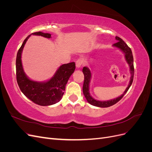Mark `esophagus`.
<instances>
[{
    "label": "esophagus",
    "instance_id": "esophagus-1",
    "mask_svg": "<svg viewBox=\"0 0 152 152\" xmlns=\"http://www.w3.org/2000/svg\"><path fill=\"white\" fill-rule=\"evenodd\" d=\"M82 63H83V62H82V59H78L76 61V63H75L76 67H77V68H79L81 66Z\"/></svg>",
    "mask_w": 152,
    "mask_h": 152
}]
</instances>
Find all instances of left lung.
<instances>
[{"label":"left lung","mask_w":152,"mask_h":152,"mask_svg":"<svg viewBox=\"0 0 152 152\" xmlns=\"http://www.w3.org/2000/svg\"><path fill=\"white\" fill-rule=\"evenodd\" d=\"M115 39L117 40V42L114 44L113 45V46L120 49L124 53V54H125L126 60L127 63H128L129 66V67H130L131 77H130L129 84H128V86L126 89L125 91L124 92V93L121 96H119V97H118L115 99L108 100V101L96 100L92 97L90 94V93H89V84H90V81L91 79V71L86 66H84L83 68V69H82V72H83L84 75V81L83 88H82V90H83L84 95L86 97L87 102L92 105L95 106V107L107 108V107H111V106L117 103L118 102H119V101H120L123 98V96L125 95V94L127 93V91L129 90V87H131V86L132 83L133 79H134V63H134V59H133L131 49L125 43V42H124V41L120 37H118L116 36Z\"/></svg>","instance_id":"left-lung-1"}]
</instances>
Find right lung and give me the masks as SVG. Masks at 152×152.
I'll return each mask as SVG.
<instances>
[{"mask_svg": "<svg viewBox=\"0 0 152 152\" xmlns=\"http://www.w3.org/2000/svg\"><path fill=\"white\" fill-rule=\"evenodd\" d=\"M31 35L42 36L50 39L51 35L41 31L34 32ZM28 35L23 42L17 53L16 61V80L20 90L25 96L35 104L40 106H49L59 102L62 98L69 78L74 72V62L63 64L59 67L53 77L46 82H37L30 80L26 76L21 63V53Z\"/></svg>", "mask_w": 152, "mask_h": 152, "instance_id": "obj_1", "label": "right lung"}]
</instances>
